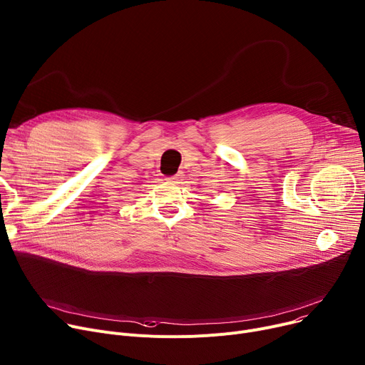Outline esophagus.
Wrapping results in <instances>:
<instances>
[{
    "mask_svg": "<svg viewBox=\"0 0 365 365\" xmlns=\"http://www.w3.org/2000/svg\"><path fill=\"white\" fill-rule=\"evenodd\" d=\"M182 178H184V175H182V174H177V175H174V177H171V178H168V181H170V182H174V184H181Z\"/></svg>",
    "mask_w": 365,
    "mask_h": 365,
    "instance_id": "obj_1",
    "label": "esophagus"
}]
</instances>
